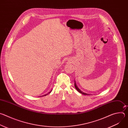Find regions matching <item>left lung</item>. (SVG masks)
Wrapping results in <instances>:
<instances>
[{"instance_id": "8db88e82", "label": "left lung", "mask_w": 128, "mask_h": 128, "mask_svg": "<svg viewBox=\"0 0 128 128\" xmlns=\"http://www.w3.org/2000/svg\"><path fill=\"white\" fill-rule=\"evenodd\" d=\"M74 82H75V81H74ZM74 86H75V88H76L77 90L78 91V92H80V93H82V94H84V95H88V94H86V93H84V92H82V91L78 88V87L76 86V82H74Z\"/></svg>"}]
</instances>
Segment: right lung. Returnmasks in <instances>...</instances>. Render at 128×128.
<instances>
[{"label":"right lung","mask_w":128,"mask_h":128,"mask_svg":"<svg viewBox=\"0 0 128 128\" xmlns=\"http://www.w3.org/2000/svg\"><path fill=\"white\" fill-rule=\"evenodd\" d=\"M48 94H46V95H44V96H46V95H48Z\"/></svg>","instance_id":"1"}]
</instances>
